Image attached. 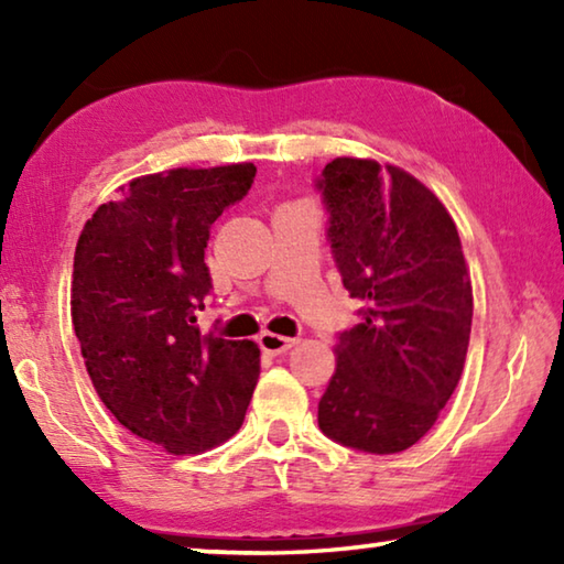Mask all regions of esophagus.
Instances as JSON below:
<instances>
[{
	"instance_id": "obj_1",
	"label": "esophagus",
	"mask_w": 564,
	"mask_h": 564,
	"mask_svg": "<svg viewBox=\"0 0 564 564\" xmlns=\"http://www.w3.org/2000/svg\"><path fill=\"white\" fill-rule=\"evenodd\" d=\"M259 346L265 352H273V356H281V352H289L295 346V338L279 336V333H261Z\"/></svg>"
}]
</instances>
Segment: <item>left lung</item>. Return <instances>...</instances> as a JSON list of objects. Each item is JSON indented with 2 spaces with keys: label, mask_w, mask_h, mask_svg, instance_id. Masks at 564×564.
<instances>
[{
  "label": "left lung",
  "mask_w": 564,
  "mask_h": 564,
  "mask_svg": "<svg viewBox=\"0 0 564 564\" xmlns=\"http://www.w3.org/2000/svg\"><path fill=\"white\" fill-rule=\"evenodd\" d=\"M318 188L340 281L362 303L336 343L318 425L356 451H408L463 376L473 285L460 236L441 198L400 166L338 156Z\"/></svg>",
  "instance_id": "8db88e82"
}]
</instances>
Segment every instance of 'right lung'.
<instances>
[{
  "label": "right lung",
  "instance_id": "right-lung-1",
  "mask_svg": "<svg viewBox=\"0 0 564 564\" xmlns=\"http://www.w3.org/2000/svg\"><path fill=\"white\" fill-rule=\"evenodd\" d=\"M256 166L169 169L101 204L74 251L72 323L101 403L171 455H198L243 423L259 380L253 340L202 336L208 231L251 188Z\"/></svg>",
  "mask_w": 564,
  "mask_h": 564
}]
</instances>
